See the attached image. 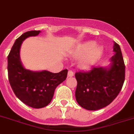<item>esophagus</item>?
<instances>
[{
  "label": "esophagus",
  "instance_id": "esophagus-1",
  "mask_svg": "<svg viewBox=\"0 0 134 134\" xmlns=\"http://www.w3.org/2000/svg\"><path fill=\"white\" fill-rule=\"evenodd\" d=\"M74 72L72 71H71V70H69L68 71V75H67V77H73L74 76Z\"/></svg>",
  "mask_w": 134,
  "mask_h": 134
}]
</instances>
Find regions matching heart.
Wrapping results in <instances>:
<instances>
[{"label": "heart", "mask_w": 134, "mask_h": 134, "mask_svg": "<svg viewBox=\"0 0 134 134\" xmlns=\"http://www.w3.org/2000/svg\"><path fill=\"white\" fill-rule=\"evenodd\" d=\"M103 53V48L100 46L95 45L94 42L90 41L78 44L74 48L71 54L74 57L82 56L80 63L82 65L88 66L94 63Z\"/></svg>", "instance_id": "1"}]
</instances>
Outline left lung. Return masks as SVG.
<instances>
[{
    "label": "left lung",
    "mask_w": 134,
    "mask_h": 134,
    "mask_svg": "<svg viewBox=\"0 0 134 134\" xmlns=\"http://www.w3.org/2000/svg\"><path fill=\"white\" fill-rule=\"evenodd\" d=\"M115 54L109 67H93L75 73V98L83 109L96 110L110 104L120 92L125 81V64L121 51L114 42Z\"/></svg>",
    "instance_id": "8db88e82"
}]
</instances>
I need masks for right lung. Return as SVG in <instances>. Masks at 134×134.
Listing matches in <instances>:
<instances>
[{
    "mask_svg": "<svg viewBox=\"0 0 134 134\" xmlns=\"http://www.w3.org/2000/svg\"><path fill=\"white\" fill-rule=\"evenodd\" d=\"M40 31H29L23 34L14 43L8 56V76L15 94L26 105L40 109L51 102L56 88L66 80L67 69L57 74L43 70L26 69L20 59V48L24 40L36 36Z\"/></svg>",
    "mask_w": 134,
    "mask_h": 134,
    "instance_id": "1",
    "label": "right lung"
}]
</instances>
